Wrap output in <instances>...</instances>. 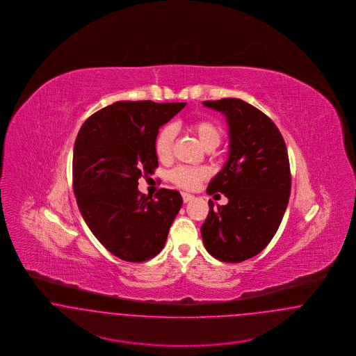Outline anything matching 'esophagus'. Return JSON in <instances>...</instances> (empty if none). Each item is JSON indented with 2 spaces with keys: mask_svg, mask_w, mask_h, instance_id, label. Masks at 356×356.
<instances>
[{
  "mask_svg": "<svg viewBox=\"0 0 356 356\" xmlns=\"http://www.w3.org/2000/svg\"><path fill=\"white\" fill-rule=\"evenodd\" d=\"M181 196H183V202H184V203H188V202L193 200V196H192V195H189V193H186V192H184Z\"/></svg>",
  "mask_w": 356,
  "mask_h": 356,
  "instance_id": "34e87169",
  "label": "esophagus"
}]
</instances>
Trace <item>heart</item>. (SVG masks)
<instances>
[{
    "mask_svg": "<svg viewBox=\"0 0 356 356\" xmlns=\"http://www.w3.org/2000/svg\"><path fill=\"white\" fill-rule=\"evenodd\" d=\"M191 129L197 136L205 149H215L219 147L222 137V131L218 124L211 120H197L191 125ZM176 137V128L173 125H165L160 129L154 140V152L160 160H168L172 154V148ZM207 170L204 168L192 167H177L170 172V180L176 186L192 189L199 181L207 177Z\"/></svg>",
    "mask_w": 356,
    "mask_h": 356,
    "instance_id": "b5f03b06",
    "label": "heart"
}]
</instances>
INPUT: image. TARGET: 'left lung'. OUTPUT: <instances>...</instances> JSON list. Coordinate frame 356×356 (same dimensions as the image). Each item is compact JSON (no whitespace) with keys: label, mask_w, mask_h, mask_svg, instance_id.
Masks as SVG:
<instances>
[{"label":"left lung","mask_w":356,"mask_h":356,"mask_svg":"<svg viewBox=\"0 0 356 356\" xmlns=\"http://www.w3.org/2000/svg\"><path fill=\"white\" fill-rule=\"evenodd\" d=\"M227 118L229 152L211 180L208 195L224 193L228 204L209 200L202 225L205 250L225 263H240L261 252L275 236L291 193L284 138L268 116L238 99L204 102Z\"/></svg>","instance_id":"left-lung-1"}]
</instances>
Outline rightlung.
I'll list each match as a JSON object with an SVG mask.
<instances>
[{"label": "right lung", "instance_id": "right-lung-1", "mask_svg": "<svg viewBox=\"0 0 356 356\" xmlns=\"http://www.w3.org/2000/svg\"><path fill=\"white\" fill-rule=\"evenodd\" d=\"M186 102H118L92 115L73 148V191L92 234L125 261L159 254L183 199L175 189L141 195L138 179L159 167V129Z\"/></svg>", "mask_w": 356, "mask_h": 356}]
</instances>
